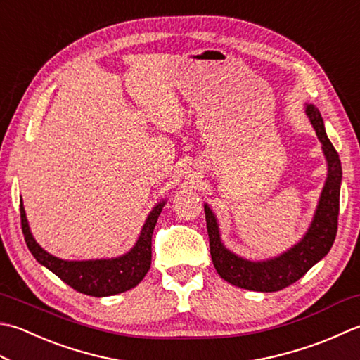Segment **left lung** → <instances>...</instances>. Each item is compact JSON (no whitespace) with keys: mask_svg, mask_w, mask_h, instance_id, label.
<instances>
[{"mask_svg":"<svg viewBox=\"0 0 360 360\" xmlns=\"http://www.w3.org/2000/svg\"><path fill=\"white\" fill-rule=\"evenodd\" d=\"M306 114L311 118L316 136L323 145V151H325L328 160V179L323 187L311 228L298 245H295L292 250L279 257L265 260V262L245 260L224 248L220 234H218L215 215L207 204L204 206L214 266L218 274L232 285L255 292L283 290V288L297 283L319 260L325 257L335 240L340 209V158L326 136L320 110L314 104H309Z\"/></svg>","mask_w":360,"mask_h":360,"instance_id":"left-lung-1","label":"left lung"}]
</instances>
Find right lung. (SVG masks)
<instances>
[{"instance_id": "add662e5", "label": "right lung", "mask_w": 360, "mask_h": 360, "mask_svg": "<svg viewBox=\"0 0 360 360\" xmlns=\"http://www.w3.org/2000/svg\"><path fill=\"white\" fill-rule=\"evenodd\" d=\"M164 204L165 201L159 202L151 210V214L148 215L136 246L128 255L117 259L73 262V260H62L51 256L34 240L30 226H27L23 202L20 201L21 229H23L27 248L32 252V256L37 259V262L45 265L48 270H51L63 283L75 288L76 292L90 295V297H110V295L122 293L136 287L150 270L151 237Z\"/></svg>"}]
</instances>
